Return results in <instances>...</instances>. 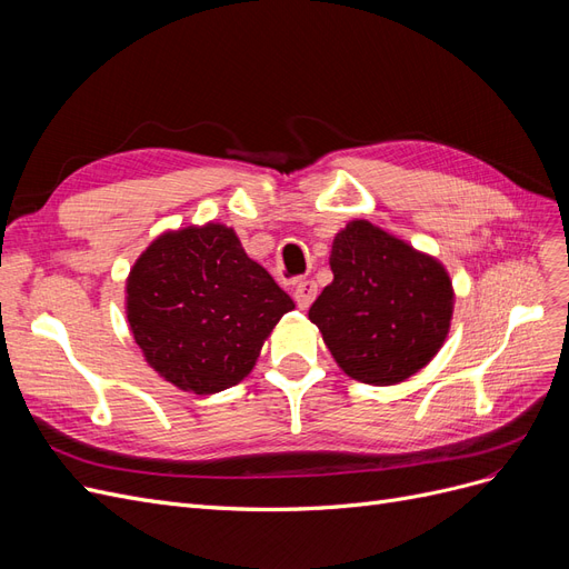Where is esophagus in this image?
<instances>
[{
    "mask_svg": "<svg viewBox=\"0 0 569 569\" xmlns=\"http://www.w3.org/2000/svg\"><path fill=\"white\" fill-rule=\"evenodd\" d=\"M316 295H318V284L316 282H311V280L297 282V287H295V301H297V306L301 308V311H306V308L313 303Z\"/></svg>",
    "mask_w": 569,
    "mask_h": 569,
    "instance_id": "34e87169",
    "label": "esophagus"
}]
</instances>
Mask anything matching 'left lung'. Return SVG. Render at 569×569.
I'll return each instance as SVG.
<instances>
[{
    "instance_id": "1",
    "label": "left lung",
    "mask_w": 569,
    "mask_h": 569,
    "mask_svg": "<svg viewBox=\"0 0 569 569\" xmlns=\"http://www.w3.org/2000/svg\"><path fill=\"white\" fill-rule=\"evenodd\" d=\"M335 280L308 311L339 368L358 382L389 387L437 356L453 318L449 272L368 220L339 230Z\"/></svg>"
}]
</instances>
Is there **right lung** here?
<instances>
[{"label": "right lung", "instance_id": "right-lung-1", "mask_svg": "<svg viewBox=\"0 0 569 569\" xmlns=\"http://www.w3.org/2000/svg\"><path fill=\"white\" fill-rule=\"evenodd\" d=\"M291 308L287 291L220 222L163 232L126 284L128 322L147 363L201 396L242 382Z\"/></svg>", "mask_w": 569, "mask_h": 569}]
</instances>
